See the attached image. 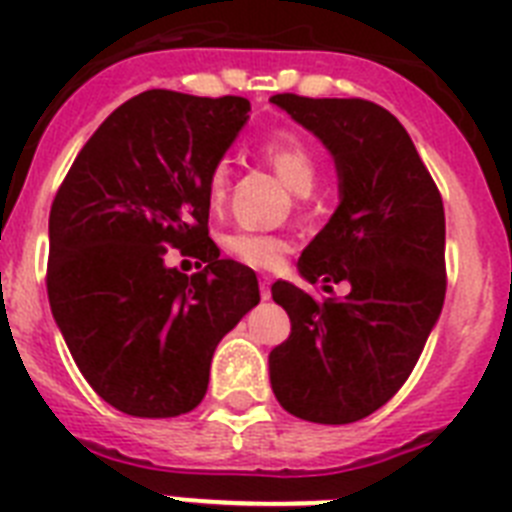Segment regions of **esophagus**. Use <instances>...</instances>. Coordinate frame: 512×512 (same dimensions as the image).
<instances>
[{
    "label": "esophagus",
    "instance_id": "obj_1",
    "mask_svg": "<svg viewBox=\"0 0 512 512\" xmlns=\"http://www.w3.org/2000/svg\"><path fill=\"white\" fill-rule=\"evenodd\" d=\"M270 276H260V296H263V299H270Z\"/></svg>",
    "mask_w": 512,
    "mask_h": 512
}]
</instances>
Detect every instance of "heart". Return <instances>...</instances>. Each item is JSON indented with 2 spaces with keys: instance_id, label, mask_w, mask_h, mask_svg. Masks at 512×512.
Wrapping results in <instances>:
<instances>
[{
  "instance_id": "heart-1",
  "label": "heart",
  "mask_w": 512,
  "mask_h": 512,
  "mask_svg": "<svg viewBox=\"0 0 512 512\" xmlns=\"http://www.w3.org/2000/svg\"><path fill=\"white\" fill-rule=\"evenodd\" d=\"M263 156L276 169L286 187L296 195H309L317 184V158L299 137L276 135L263 145ZM231 169L229 161H218L208 174V197L213 205H221L229 195ZM231 255L252 268H276L286 255L289 242L283 236L255 234V231H239L226 239Z\"/></svg>"
}]
</instances>
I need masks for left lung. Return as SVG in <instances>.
I'll use <instances>...</instances> for the list:
<instances>
[{
    "label": "left lung",
    "instance_id": "obj_1",
    "mask_svg": "<svg viewBox=\"0 0 512 512\" xmlns=\"http://www.w3.org/2000/svg\"><path fill=\"white\" fill-rule=\"evenodd\" d=\"M336 161V213L299 257L309 283H346L317 302L289 281L273 302L291 336L270 351L278 403L304 422L351 424L393 398L419 362L445 302V210L403 124L364 98L278 93Z\"/></svg>",
    "mask_w": 512,
    "mask_h": 512
}]
</instances>
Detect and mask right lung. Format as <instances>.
<instances>
[{"label": "right lung", "mask_w": 512, "mask_h": 512, "mask_svg": "<svg viewBox=\"0 0 512 512\" xmlns=\"http://www.w3.org/2000/svg\"><path fill=\"white\" fill-rule=\"evenodd\" d=\"M239 96L145 90L93 132L49 216L51 315L90 388L143 419L205 398L221 338L260 302L208 236V174L249 119ZM209 265L187 277L165 249Z\"/></svg>", "instance_id": "right-lung-1"}]
</instances>
